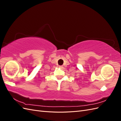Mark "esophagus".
<instances>
[{
	"label": "esophagus",
	"mask_w": 121,
	"mask_h": 121,
	"mask_svg": "<svg viewBox=\"0 0 121 121\" xmlns=\"http://www.w3.org/2000/svg\"><path fill=\"white\" fill-rule=\"evenodd\" d=\"M59 67L60 68H63V65H59V67Z\"/></svg>",
	"instance_id": "1"
}]
</instances>
